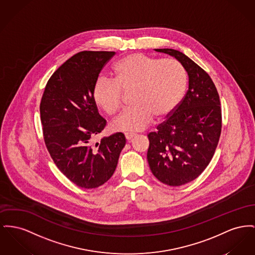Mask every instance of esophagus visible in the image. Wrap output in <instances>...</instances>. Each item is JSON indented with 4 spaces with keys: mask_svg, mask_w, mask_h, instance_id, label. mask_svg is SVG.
Instances as JSON below:
<instances>
[{
    "mask_svg": "<svg viewBox=\"0 0 255 255\" xmlns=\"http://www.w3.org/2000/svg\"><path fill=\"white\" fill-rule=\"evenodd\" d=\"M135 135V134H134V133H126V134H125V137H126L127 140H130V139H132Z\"/></svg>",
    "mask_w": 255,
    "mask_h": 255,
    "instance_id": "34e87169",
    "label": "esophagus"
}]
</instances>
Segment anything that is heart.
<instances>
[{"instance_id": "b5f03b06", "label": "heart", "mask_w": 255, "mask_h": 255, "mask_svg": "<svg viewBox=\"0 0 255 255\" xmlns=\"http://www.w3.org/2000/svg\"><path fill=\"white\" fill-rule=\"evenodd\" d=\"M114 80L100 76L92 88V100L106 115L120 110L122 91L132 92L133 107L125 109L112 122V128L122 132L145 129L154 116H169L179 104L187 88V73L179 60L156 59L134 53L119 60L113 68Z\"/></svg>"}]
</instances>
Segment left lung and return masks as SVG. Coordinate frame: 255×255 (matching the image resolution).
Returning <instances> with one entry per match:
<instances>
[{
    "label": "left lung",
    "instance_id": "left-lung-1",
    "mask_svg": "<svg viewBox=\"0 0 255 255\" xmlns=\"http://www.w3.org/2000/svg\"><path fill=\"white\" fill-rule=\"evenodd\" d=\"M183 64L189 90L157 132L148 134L147 161L153 175L168 186H181L198 177L209 165L222 132L220 96L210 76L185 54L155 49Z\"/></svg>",
    "mask_w": 255,
    "mask_h": 255
}]
</instances>
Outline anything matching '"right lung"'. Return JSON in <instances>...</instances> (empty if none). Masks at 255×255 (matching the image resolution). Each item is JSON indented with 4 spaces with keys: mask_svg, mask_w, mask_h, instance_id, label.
<instances>
[{
    "mask_svg": "<svg viewBox=\"0 0 255 255\" xmlns=\"http://www.w3.org/2000/svg\"><path fill=\"white\" fill-rule=\"evenodd\" d=\"M115 54L77 53L51 76L40 102L47 149L60 171L85 189L97 188L112 177L126 143L122 133L90 142L107 124L92 100V88Z\"/></svg>",
    "mask_w": 255,
    "mask_h": 255,
    "instance_id": "1",
    "label": "right lung"
}]
</instances>
